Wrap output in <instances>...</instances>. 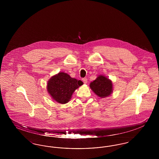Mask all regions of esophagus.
Here are the masks:
<instances>
[{
    "label": "esophagus",
    "instance_id": "obj_1",
    "mask_svg": "<svg viewBox=\"0 0 159 159\" xmlns=\"http://www.w3.org/2000/svg\"><path fill=\"white\" fill-rule=\"evenodd\" d=\"M82 81H83V83H84V84H86V83H88V79L86 78H83V79H82Z\"/></svg>",
    "mask_w": 159,
    "mask_h": 159
}]
</instances>
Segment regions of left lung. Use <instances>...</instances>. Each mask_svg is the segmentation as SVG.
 I'll use <instances>...</instances> for the list:
<instances>
[{
	"instance_id": "obj_1",
	"label": "left lung",
	"mask_w": 159,
	"mask_h": 159,
	"mask_svg": "<svg viewBox=\"0 0 159 159\" xmlns=\"http://www.w3.org/2000/svg\"><path fill=\"white\" fill-rule=\"evenodd\" d=\"M91 90L98 97L104 98L110 96L113 91L112 81L104 75H99L89 84Z\"/></svg>"
}]
</instances>
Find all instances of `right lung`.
<instances>
[{"mask_svg":"<svg viewBox=\"0 0 159 159\" xmlns=\"http://www.w3.org/2000/svg\"><path fill=\"white\" fill-rule=\"evenodd\" d=\"M83 84L81 80L71 77L67 73L60 72L49 79L46 88L54 101L64 104L70 101L74 92Z\"/></svg>","mask_w":159,"mask_h":159,"instance_id":"1","label":"right lung"}]
</instances>
